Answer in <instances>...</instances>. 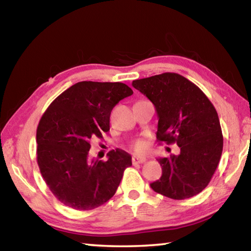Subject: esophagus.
Instances as JSON below:
<instances>
[{
	"instance_id": "obj_1",
	"label": "esophagus",
	"mask_w": 251,
	"mask_h": 251,
	"mask_svg": "<svg viewBox=\"0 0 251 251\" xmlns=\"http://www.w3.org/2000/svg\"><path fill=\"white\" fill-rule=\"evenodd\" d=\"M131 161H133L134 165H137V164H144V163H146L147 159L145 158V157L133 156V157H131Z\"/></svg>"
}]
</instances>
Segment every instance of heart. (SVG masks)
Instances as JSON below:
<instances>
[{
    "label": "heart",
    "instance_id": "b5f03b06",
    "mask_svg": "<svg viewBox=\"0 0 251 251\" xmlns=\"http://www.w3.org/2000/svg\"><path fill=\"white\" fill-rule=\"evenodd\" d=\"M147 147V144L146 142L144 141V139H137V141H135L133 143V145H131V148L136 151V152H143L144 151L146 150Z\"/></svg>",
    "mask_w": 251,
    "mask_h": 251
}]
</instances>
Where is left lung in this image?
<instances>
[{
	"label": "left lung",
	"mask_w": 251,
	"mask_h": 251,
	"mask_svg": "<svg viewBox=\"0 0 251 251\" xmlns=\"http://www.w3.org/2000/svg\"><path fill=\"white\" fill-rule=\"evenodd\" d=\"M154 104L159 143H176L179 155L157 158L163 174L152 190L172 199H186L206 188L222 157L224 138L218 114L203 92L184 76L163 73L133 80Z\"/></svg>",
	"instance_id": "1"
}]
</instances>
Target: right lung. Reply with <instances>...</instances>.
<instances>
[{"mask_svg": "<svg viewBox=\"0 0 251 251\" xmlns=\"http://www.w3.org/2000/svg\"><path fill=\"white\" fill-rule=\"evenodd\" d=\"M133 94L124 83L78 82L57 96L41 117L36 158L42 177L65 206L92 210L108 201L131 166V156L117 148L106 161L88 159L93 138L109 130L110 112Z\"/></svg>", "mask_w": 251, "mask_h": 251, "instance_id": "1", "label": "right lung"}]
</instances>
